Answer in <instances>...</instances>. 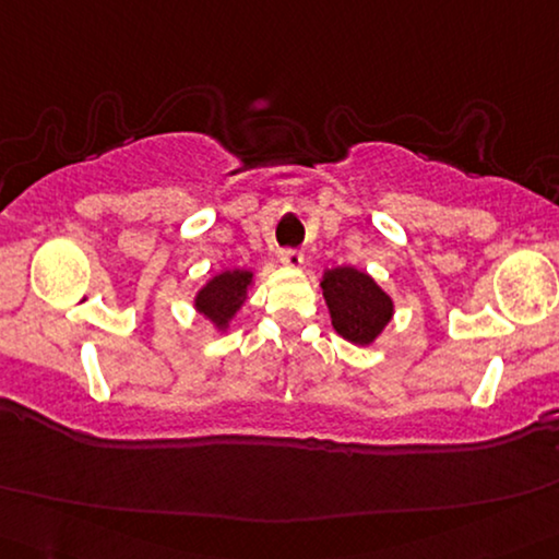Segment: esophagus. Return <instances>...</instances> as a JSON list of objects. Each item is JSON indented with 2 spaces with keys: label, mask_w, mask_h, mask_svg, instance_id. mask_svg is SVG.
<instances>
[{
  "label": "esophagus",
  "mask_w": 559,
  "mask_h": 559,
  "mask_svg": "<svg viewBox=\"0 0 559 559\" xmlns=\"http://www.w3.org/2000/svg\"><path fill=\"white\" fill-rule=\"evenodd\" d=\"M281 263L286 265V269H300V265H304V253L288 248V251H281Z\"/></svg>",
  "instance_id": "esophagus-1"
}]
</instances>
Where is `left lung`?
<instances>
[{
    "label": "left lung",
    "mask_w": 559,
    "mask_h": 559,
    "mask_svg": "<svg viewBox=\"0 0 559 559\" xmlns=\"http://www.w3.org/2000/svg\"><path fill=\"white\" fill-rule=\"evenodd\" d=\"M321 290L335 333L353 345H373L393 321V298L356 265L325 269Z\"/></svg>",
    "instance_id": "obj_1"
}]
</instances>
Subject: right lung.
Masks as SVG:
<instances>
[{"instance_id":"obj_1","label":"right lung","mask_w":559,"mask_h":559,"mask_svg":"<svg viewBox=\"0 0 559 559\" xmlns=\"http://www.w3.org/2000/svg\"><path fill=\"white\" fill-rule=\"evenodd\" d=\"M255 273L246 269H226L211 276L193 296L197 313L216 328L218 333H226L231 321L241 311L248 290L253 288Z\"/></svg>"}]
</instances>
